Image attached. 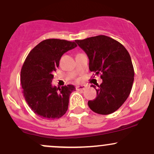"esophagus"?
I'll list each match as a JSON object with an SVG mask.
<instances>
[{
    "label": "esophagus",
    "mask_w": 154,
    "mask_h": 154,
    "mask_svg": "<svg viewBox=\"0 0 154 154\" xmlns=\"http://www.w3.org/2000/svg\"><path fill=\"white\" fill-rule=\"evenodd\" d=\"M86 88L85 85H77L76 87V90L77 91H82V90H85Z\"/></svg>",
    "instance_id": "esophagus-1"
}]
</instances>
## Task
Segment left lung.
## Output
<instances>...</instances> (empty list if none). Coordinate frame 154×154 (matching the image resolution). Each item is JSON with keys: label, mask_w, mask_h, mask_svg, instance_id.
Listing matches in <instances>:
<instances>
[{"label": "left lung", "mask_w": 154, "mask_h": 154, "mask_svg": "<svg viewBox=\"0 0 154 154\" xmlns=\"http://www.w3.org/2000/svg\"><path fill=\"white\" fill-rule=\"evenodd\" d=\"M76 43L87 54L90 71L100 74L103 82L92 85L96 91V98L88 101L94 112L103 115L117 110L128 98L134 81L131 57L121 43L106 35H98Z\"/></svg>", "instance_id": "8db88e82"}]
</instances>
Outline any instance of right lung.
Listing matches in <instances>:
<instances>
[{"instance_id": "add662e5", "label": "right lung", "mask_w": 154, "mask_h": 154, "mask_svg": "<svg viewBox=\"0 0 154 154\" xmlns=\"http://www.w3.org/2000/svg\"><path fill=\"white\" fill-rule=\"evenodd\" d=\"M77 46L75 42L48 39L26 56L21 70L23 93L30 109L43 119H59L68 109L69 95L75 87L68 85L60 88L51 82L62 55Z\"/></svg>"}]
</instances>
